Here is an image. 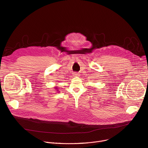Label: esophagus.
Masks as SVG:
<instances>
[{
	"mask_svg": "<svg viewBox=\"0 0 148 148\" xmlns=\"http://www.w3.org/2000/svg\"><path fill=\"white\" fill-rule=\"evenodd\" d=\"M73 75L74 77H78L79 76V74L78 73H74L73 74Z\"/></svg>",
	"mask_w": 148,
	"mask_h": 148,
	"instance_id": "1",
	"label": "esophagus"
}]
</instances>
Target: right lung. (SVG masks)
I'll list each match as a JSON object with an SVG mask.
<instances>
[{
	"label": "right lung",
	"mask_w": 148,
	"mask_h": 148,
	"mask_svg": "<svg viewBox=\"0 0 148 148\" xmlns=\"http://www.w3.org/2000/svg\"><path fill=\"white\" fill-rule=\"evenodd\" d=\"M55 88L56 89H58V88H57L56 86H55ZM58 91H59V90H58Z\"/></svg>",
	"instance_id": "1"
}]
</instances>
